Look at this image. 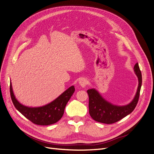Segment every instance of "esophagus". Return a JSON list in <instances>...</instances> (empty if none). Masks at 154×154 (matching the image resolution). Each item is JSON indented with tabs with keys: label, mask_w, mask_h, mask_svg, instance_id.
<instances>
[{
	"label": "esophagus",
	"mask_w": 154,
	"mask_h": 154,
	"mask_svg": "<svg viewBox=\"0 0 154 154\" xmlns=\"http://www.w3.org/2000/svg\"><path fill=\"white\" fill-rule=\"evenodd\" d=\"M88 80H87V79H85V78L81 79L79 81V84L80 85H81L82 87V88H84V87L86 86V85L88 84Z\"/></svg>",
	"instance_id": "1"
}]
</instances>
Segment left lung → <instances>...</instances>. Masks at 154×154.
<instances>
[{
	"label": "left lung",
	"instance_id": "8db88e82",
	"mask_svg": "<svg viewBox=\"0 0 154 154\" xmlns=\"http://www.w3.org/2000/svg\"><path fill=\"white\" fill-rule=\"evenodd\" d=\"M134 71L138 79V86L133 101L125 106H116L108 102L95 89L88 90L89 95V112L95 121L106 124H112L121 120L134 110L138 103L142 83V73L138 63L134 66Z\"/></svg>",
	"mask_w": 154,
	"mask_h": 154
}]
</instances>
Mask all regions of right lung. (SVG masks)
<instances>
[{"label": "right lung", "instance_id": "right-lung-1", "mask_svg": "<svg viewBox=\"0 0 154 154\" xmlns=\"http://www.w3.org/2000/svg\"><path fill=\"white\" fill-rule=\"evenodd\" d=\"M74 91V86L72 85L50 103L41 107L31 108L24 106L17 101L13 92L11 82H10L11 97L15 108L29 121L38 125H50L58 122L62 118L65 106Z\"/></svg>", "mask_w": 154, "mask_h": 154}]
</instances>
